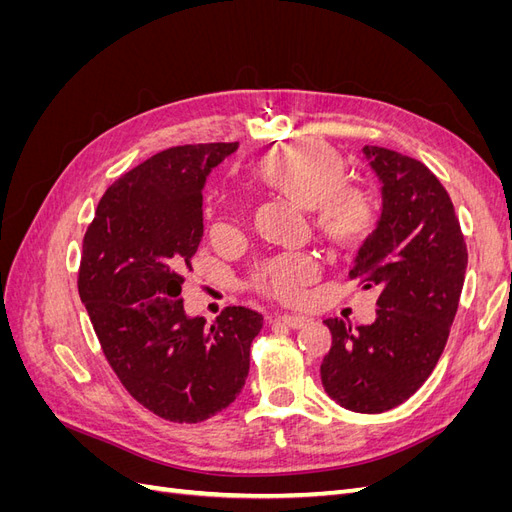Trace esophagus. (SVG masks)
Returning <instances> with one entry per match:
<instances>
[{
	"label": "esophagus",
	"mask_w": 512,
	"mask_h": 512,
	"mask_svg": "<svg viewBox=\"0 0 512 512\" xmlns=\"http://www.w3.org/2000/svg\"><path fill=\"white\" fill-rule=\"evenodd\" d=\"M275 322H282L284 327H290V329H301L307 322V318L299 314H284V316H275Z\"/></svg>",
	"instance_id": "esophagus-1"
}]
</instances>
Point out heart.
Listing matches in <instances>:
<instances>
[{"label": "heart", "instance_id": "obj_1", "mask_svg": "<svg viewBox=\"0 0 512 512\" xmlns=\"http://www.w3.org/2000/svg\"><path fill=\"white\" fill-rule=\"evenodd\" d=\"M252 177L273 194L309 209L320 239L339 252L365 245L378 228L374 194L352 185L348 160L322 141H294L262 153L250 164ZM316 277V262L307 254H282L254 273V288L267 297L292 301Z\"/></svg>", "mask_w": 512, "mask_h": 512}]
</instances>
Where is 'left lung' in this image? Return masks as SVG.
<instances>
[{"mask_svg": "<svg viewBox=\"0 0 512 512\" xmlns=\"http://www.w3.org/2000/svg\"><path fill=\"white\" fill-rule=\"evenodd\" d=\"M382 183V213L350 277L378 288L376 320L352 329L327 318L333 344L320 365L339 406L378 414L414 395L436 367L457 314L468 250L453 200L431 170L384 147H363Z\"/></svg>", "mask_w": 512, "mask_h": 512, "instance_id": "obj_1", "label": "left lung"}]
</instances>
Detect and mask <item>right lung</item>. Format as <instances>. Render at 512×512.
<instances>
[{
	"label": "right lung",
	"instance_id": "1",
	"mask_svg": "<svg viewBox=\"0 0 512 512\" xmlns=\"http://www.w3.org/2000/svg\"><path fill=\"white\" fill-rule=\"evenodd\" d=\"M237 143L164 149L100 198L83 239L79 294L126 391L173 423H200L241 393L262 316H188L181 286L203 239V188Z\"/></svg>",
	"mask_w": 512,
	"mask_h": 512
}]
</instances>
